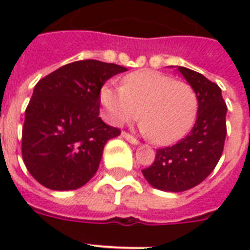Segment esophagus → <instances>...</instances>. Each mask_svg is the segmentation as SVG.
Instances as JSON below:
<instances>
[{"label":"esophagus","mask_w":250,"mask_h":250,"mask_svg":"<svg viewBox=\"0 0 250 250\" xmlns=\"http://www.w3.org/2000/svg\"><path fill=\"white\" fill-rule=\"evenodd\" d=\"M122 137H123V139H125V140L128 141V143H131L132 145H139V140H137V139H135L133 136H131L129 133L122 132Z\"/></svg>","instance_id":"esophagus-1"}]
</instances>
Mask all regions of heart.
Returning <instances> with one entry per match:
<instances>
[{
    "label": "heart",
    "mask_w": 250,
    "mask_h": 250,
    "mask_svg": "<svg viewBox=\"0 0 250 250\" xmlns=\"http://www.w3.org/2000/svg\"><path fill=\"white\" fill-rule=\"evenodd\" d=\"M100 100L113 125H125L140 115L141 132L158 145L182 139L193 125L198 107L192 86L152 70L129 74L122 86L106 84Z\"/></svg>",
    "instance_id": "b5f03b06"
}]
</instances>
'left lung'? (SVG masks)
<instances>
[{
  "label": "left lung",
  "instance_id": "8db88e82",
  "mask_svg": "<svg viewBox=\"0 0 250 250\" xmlns=\"http://www.w3.org/2000/svg\"><path fill=\"white\" fill-rule=\"evenodd\" d=\"M178 71L197 96V119L184 139L157 150L152 166L143 175L165 192H184L204 182L215 168L225 146L227 106L221 88L200 72L178 66Z\"/></svg>",
  "mask_w": 250,
  "mask_h": 250
}]
</instances>
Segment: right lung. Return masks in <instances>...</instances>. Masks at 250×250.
Here are the masks:
<instances>
[{"label": "right lung", "instance_id": "add662e5", "mask_svg": "<svg viewBox=\"0 0 250 250\" xmlns=\"http://www.w3.org/2000/svg\"><path fill=\"white\" fill-rule=\"evenodd\" d=\"M127 71L101 61L64 64L36 84L21 131V156L29 174L53 190L89 182L104 146L121 135L98 117L100 92L111 76Z\"/></svg>", "mask_w": 250, "mask_h": 250}]
</instances>
